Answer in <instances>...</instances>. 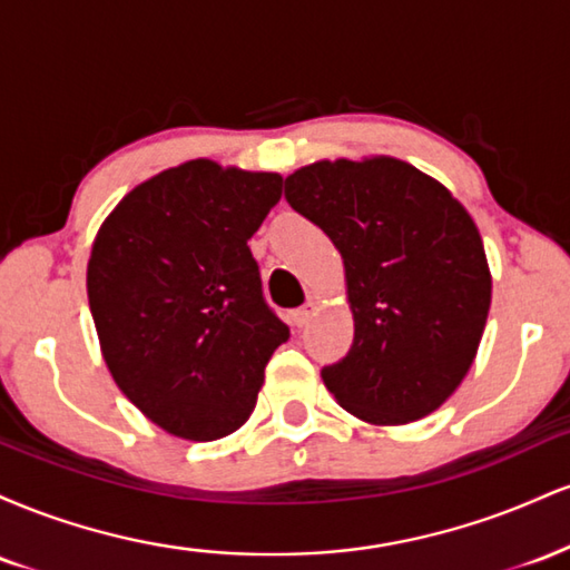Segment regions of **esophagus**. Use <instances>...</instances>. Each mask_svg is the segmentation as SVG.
I'll use <instances>...</instances> for the list:
<instances>
[{
    "instance_id": "esophagus-1",
    "label": "esophagus",
    "mask_w": 570,
    "mask_h": 570,
    "mask_svg": "<svg viewBox=\"0 0 570 570\" xmlns=\"http://www.w3.org/2000/svg\"><path fill=\"white\" fill-rule=\"evenodd\" d=\"M313 313H316V305H313V303H307V305H303V307H297V311L292 313V322H294V326H305V324L311 322V318H313Z\"/></svg>"
}]
</instances>
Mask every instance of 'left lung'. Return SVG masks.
Here are the masks:
<instances>
[{
    "label": "left lung",
    "mask_w": 570,
    "mask_h": 570,
    "mask_svg": "<svg viewBox=\"0 0 570 570\" xmlns=\"http://www.w3.org/2000/svg\"><path fill=\"white\" fill-rule=\"evenodd\" d=\"M284 193L345 263L353 345L322 370L326 389L377 426L434 412L472 367L490 311L485 246L466 208L394 158L313 163Z\"/></svg>",
    "instance_id": "left-lung-1"
}]
</instances>
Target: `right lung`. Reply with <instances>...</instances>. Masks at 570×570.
<instances>
[{"mask_svg": "<svg viewBox=\"0 0 570 570\" xmlns=\"http://www.w3.org/2000/svg\"><path fill=\"white\" fill-rule=\"evenodd\" d=\"M281 187L278 174L189 160L130 189L96 235L88 299L104 362L168 434L212 442L244 426L289 340L248 248Z\"/></svg>", "mask_w": 570, "mask_h": 570, "instance_id": "right-lung-1", "label": "right lung"}]
</instances>
